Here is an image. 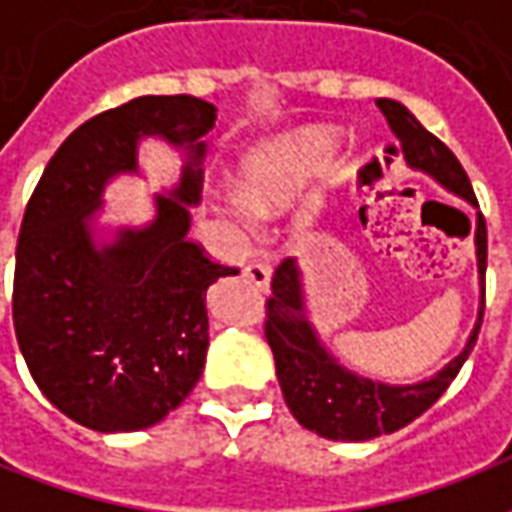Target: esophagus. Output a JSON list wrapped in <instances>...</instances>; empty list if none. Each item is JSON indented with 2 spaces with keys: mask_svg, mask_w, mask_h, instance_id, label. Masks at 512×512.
Masks as SVG:
<instances>
[{
  "mask_svg": "<svg viewBox=\"0 0 512 512\" xmlns=\"http://www.w3.org/2000/svg\"><path fill=\"white\" fill-rule=\"evenodd\" d=\"M244 277L249 279V282H255L257 288L266 290L268 282H271V268L266 266V263H249V266L244 268Z\"/></svg>",
  "mask_w": 512,
  "mask_h": 512,
  "instance_id": "1",
  "label": "esophagus"
}]
</instances>
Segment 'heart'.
Wrapping results in <instances>:
<instances>
[{"label": "heart", "instance_id": "heart-1", "mask_svg": "<svg viewBox=\"0 0 512 512\" xmlns=\"http://www.w3.org/2000/svg\"><path fill=\"white\" fill-rule=\"evenodd\" d=\"M337 136L326 128L307 131L282 147H268L241 167V200L233 197V211L246 216H277L299 197L312 175H318L332 161Z\"/></svg>", "mask_w": 512, "mask_h": 512}]
</instances>
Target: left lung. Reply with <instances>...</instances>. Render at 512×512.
Instances as JSON below:
<instances>
[{"label":"left lung","mask_w":512,"mask_h":512,"mask_svg":"<svg viewBox=\"0 0 512 512\" xmlns=\"http://www.w3.org/2000/svg\"><path fill=\"white\" fill-rule=\"evenodd\" d=\"M376 104L384 112L389 128L403 142V156L408 164L428 172L444 189L477 205L469 175L463 172L461 161L450 147L430 134L428 128H422V123L403 104L392 98H378ZM474 244H477V268L483 282V307L474 323V332L469 334V343L436 376L406 386L381 384L345 370L323 348L307 318L296 260L285 257L279 263L271 277V296L266 301V340L274 351L285 403L304 428L332 441L376 439L381 433L406 428L408 422L425 414L447 392V386L455 381L463 362L472 354L483 323L485 266H488V230H485L483 213H477Z\"/></svg>","instance_id":"1"}]
</instances>
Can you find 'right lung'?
<instances>
[{"instance_id": "1", "label": "right lung", "mask_w": 512, "mask_h": 512, "mask_svg": "<svg viewBox=\"0 0 512 512\" xmlns=\"http://www.w3.org/2000/svg\"><path fill=\"white\" fill-rule=\"evenodd\" d=\"M216 106L142 95L90 117L51 156L21 222L13 326L29 373L65 417L101 433L156 425L189 397L208 351L205 290L238 268L189 238L200 202L202 136ZM186 146L181 183L157 195V219L95 247L105 180L135 171V142Z\"/></svg>"}]
</instances>
